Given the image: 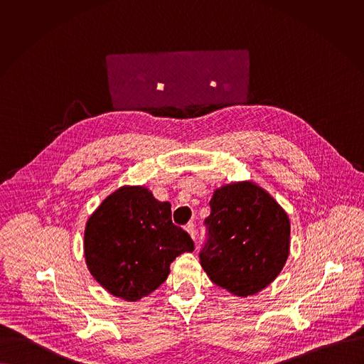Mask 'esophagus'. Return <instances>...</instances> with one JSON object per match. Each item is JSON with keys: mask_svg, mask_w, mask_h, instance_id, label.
I'll use <instances>...</instances> for the list:
<instances>
[{"mask_svg": "<svg viewBox=\"0 0 364 364\" xmlns=\"http://www.w3.org/2000/svg\"><path fill=\"white\" fill-rule=\"evenodd\" d=\"M185 230L188 231V234H189L193 240H196V228H195V224H193V223H188V224L185 225Z\"/></svg>", "mask_w": 364, "mask_h": 364, "instance_id": "34e87169", "label": "esophagus"}]
</instances>
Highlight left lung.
I'll list each match as a JSON object with an SVG mask.
<instances>
[{
	"instance_id": "obj_1",
	"label": "left lung",
	"mask_w": 364,
	"mask_h": 364,
	"mask_svg": "<svg viewBox=\"0 0 364 364\" xmlns=\"http://www.w3.org/2000/svg\"><path fill=\"white\" fill-rule=\"evenodd\" d=\"M210 208L202 267L214 284L235 296L257 294L277 277L289 257L286 211L252 182L217 189Z\"/></svg>"
}]
</instances>
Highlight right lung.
I'll return each mask as SVG.
<instances>
[{
  "instance_id": "add662e5",
  "label": "right lung",
  "mask_w": 364,
  "mask_h": 364,
  "mask_svg": "<svg viewBox=\"0 0 364 364\" xmlns=\"http://www.w3.org/2000/svg\"><path fill=\"white\" fill-rule=\"evenodd\" d=\"M171 205L144 186H122L88 218L84 234L87 266L110 294L137 301L158 289L169 264L192 252L191 235L171 220Z\"/></svg>"
}]
</instances>
